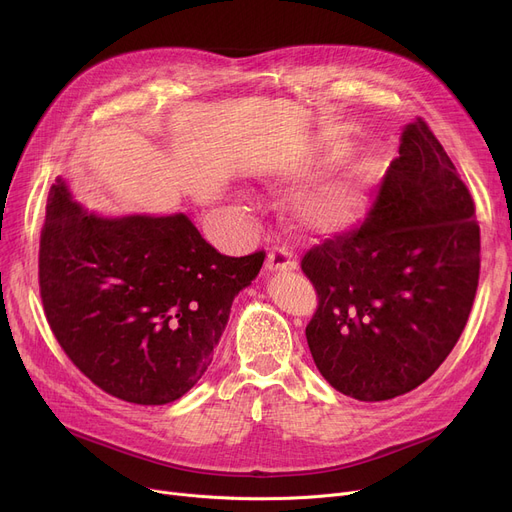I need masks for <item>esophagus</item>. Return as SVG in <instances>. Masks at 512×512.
Returning <instances> with one entry per match:
<instances>
[{"label": "esophagus", "mask_w": 512, "mask_h": 512, "mask_svg": "<svg viewBox=\"0 0 512 512\" xmlns=\"http://www.w3.org/2000/svg\"><path fill=\"white\" fill-rule=\"evenodd\" d=\"M297 255H294L286 245H278L270 251V255H267L265 259V267L267 270L272 272H278V270H297Z\"/></svg>", "instance_id": "34e87169"}]
</instances>
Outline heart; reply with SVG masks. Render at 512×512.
<instances>
[{
	"mask_svg": "<svg viewBox=\"0 0 512 512\" xmlns=\"http://www.w3.org/2000/svg\"><path fill=\"white\" fill-rule=\"evenodd\" d=\"M361 209V193L353 180H344L319 188L301 207V220L315 232H336L353 224Z\"/></svg>",
	"mask_w": 512,
	"mask_h": 512,
	"instance_id": "b5f03b06",
	"label": "heart"
}]
</instances>
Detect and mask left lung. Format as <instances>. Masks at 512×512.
<instances>
[{
  "instance_id": "1",
  "label": "left lung",
  "mask_w": 512,
  "mask_h": 512,
  "mask_svg": "<svg viewBox=\"0 0 512 512\" xmlns=\"http://www.w3.org/2000/svg\"><path fill=\"white\" fill-rule=\"evenodd\" d=\"M479 261L473 197L417 118L361 226L301 261L317 292L305 334L319 373L365 402L421 386L467 326Z\"/></svg>"
}]
</instances>
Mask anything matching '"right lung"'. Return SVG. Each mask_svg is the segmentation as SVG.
Wrapping results in <instances>:
<instances>
[{
    "instance_id": "right-lung-1",
    "label": "right lung",
    "mask_w": 512,
    "mask_h": 512,
    "mask_svg": "<svg viewBox=\"0 0 512 512\" xmlns=\"http://www.w3.org/2000/svg\"><path fill=\"white\" fill-rule=\"evenodd\" d=\"M265 251H215L184 213L99 218L51 186L39 242L47 324L87 378L134 405H166L207 371L236 294Z\"/></svg>"
}]
</instances>
